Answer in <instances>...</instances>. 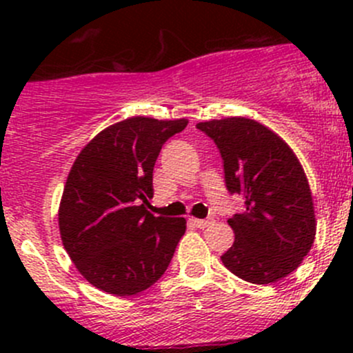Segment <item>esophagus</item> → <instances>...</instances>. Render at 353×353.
Returning a JSON list of instances; mask_svg holds the SVG:
<instances>
[{
  "label": "esophagus",
  "instance_id": "obj_1",
  "mask_svg": "<svg viewBox=\"0 0 353 353\" xmlns=\"http://www.w3.org/2000/svg\"><path fill=\"white\" fill-rule=\"evenodd\" d=\"M190 223H191V225L198 227V229H205V227H208V225H210V220L193 219V216H191V219H190Z\"/></svg>",
  "mask_w": 353,
  "mask_h": 353
}]
</instances>
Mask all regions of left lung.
<instances>
[{
    "mask_svg": "<svg viewBox=\"0 0 353 353\" xmlns=\"http://www.w3.org/2000/svg\"><path fill=\"white\" fill-rule=\"evenodd\" d=\"M196 128L219 147L227 190L245 198V212L227 220L236 239L222 263L258 285L285 279L316 237L314 203L297 155L270 128L248 117L203 121Z\"/></svg>",
    "mask_w": 353,
    "mask_h": 353,
    "instance_id": "1",
    "label": "left lung"
}]
</instances>
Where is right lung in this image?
<instances>
[{
	"instance_id": "1",
	"label": "right lung",
	"mask_w": 353,
	"mask_h": 353,
	"mask_svg": "<svg viewBox=\"0 0 353 353\" xmlns=\"http://www.w3.org/2000/svg\"><path fill=\"white\" fill-rule=\"evenodd\" d=\"M190 121L134 116L95 134L74 159L58 210L59 234L80 275L124 297L163 275L186 220L154 216V165L162 145Z\"/></svg>"
}]
</instances>
